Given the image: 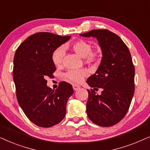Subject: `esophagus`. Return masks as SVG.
Returning a JSON list of instances; mask_svg holds the SVG:
<instances>
[{"mask_svg": "<svg viewBox=\"0 0 150 150\" xmlns=\"http://www.w3.org/2000/svg\"><path fill=\"white\" fill-rule=\"evenodd\" d=\"M72 87H73V89H74V91H76V90H78L80 88V86L79 85H72Z\"/></svg>", "mask_w": 150, "mask_h": 150, "instance_id": "34e87169", "label": "esophagus"}]
</instances>
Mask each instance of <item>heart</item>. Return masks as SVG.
I'll list each match as a JSON object with an SVG mask.
<instances>
[{"mask_svg":"<svg viewBox=\"0 0 150 150\" xmlns=\"http://www.w3.org/2000/svg\"><path fill=\"white\" fill-rule=\"evenodd\" d=\"M70 48L78 55L83 57L84 61L87 64L96 65L102 61L101 50H92L91 43L86 40H79L75 41L70 45ZM64 55L65 51L62 46H59L54 50L51 56L54 65L56 66H61L63 63ZM87 75L88 71L86 69H69L65 74V77L71 83H80Z\"/></svg>","mask_w":150,"mask_h":150,"instance_id":"b5f03b06","label":"heart"}]
</instances>
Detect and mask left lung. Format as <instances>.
I'll return each mask as SVG.
<instances>
[{"mask_svg":"<svg viewBox=\"0 0 150 150\" xmlns=\"http://www.w3.org/2000/svg\"><path fill=\"white\" fill-rule=\"evenodd\" d=\"M98 40L102 58L96 72L88 78L87 113L94 124L112 126L120 122L129 109L134 93V67L130 51L117 35L107 29L81 34ZM101 88L100 95L95 92Z\"/></svg>","mask_w":150,"mask_h":150,"instance_id":"left-lung-1","label":"left lung"}]
</instances>
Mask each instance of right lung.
<instances>
[{
  "label": "right lung",
  "mask_w": 150,
  "mask_h": 150,
  "mask_svg": "<svg viewBox=\"0 0 150 150\" xmlns=\"http://www.w3.org/2000/svg\"><path fill=\"white\" fill-rule=\"evenodd\" d=\"M70 36L48 32L36 33L18 47L13 59V79L16 97L28 120L37 126L49 128L61 122L66 113L67 100L73 94L70 84L63 81L57 89L47 87L56 67L52 53Z\"/></svg>",
  "instance_id": "obj_1"
}]
</instances>
